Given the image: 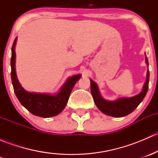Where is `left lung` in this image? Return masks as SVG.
<instances>
[{
	"label": "left lung",
	"mask_w": 158,
	"mask_h": 158,
	"mask_svg": "<svg viewBox=\"0 0 158 158\" xmlns=\"http://www.w3.org/2000/svg\"><path fill=\"white\" fill-rule=\"evenodd\" d=\"M145 61L146 63L148 65L147 56H146ZM148 83H149V70H148L147 79H146V82L144 83L142 92L138 95H135V96L131 97V98H119L114 102H109L107 100H105L100 95L96 83L92 79H91V92H92V95L93 97L95 105L102 112L108 114V115L113 116V117L120 118L124 117V116L131 113L138 107V105L142 102V100L144 99L146 94H147Z\"/></svg>",
	"instance_id": "left-lung-1"
}]
</instances>
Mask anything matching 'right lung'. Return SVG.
<instances>
[{
  "mask_svg": "<svg viewBox=\"0 0 158 158\" xmlns=\"http://www.w3.org/2000/svg\"><path fill=\"white\" fill-rule=\"evenodd\" d=\"M16 42H17V38L14 40L13 44L10 60L11 79H12V84L15 95H17L22 106L34 115L43 118H49L57 115L66 107L73 88L76 82L80 79L81 76L76 75L70 77L63 86L61 91L56 95L27 92L22 88L16 76V55L14 50Z\"/></svg>",
  "mask_w": 158,
  "mask_h": 158,
  "instance_id": "right-lung-1",
  "label": "right lung"
}]
</instances>
